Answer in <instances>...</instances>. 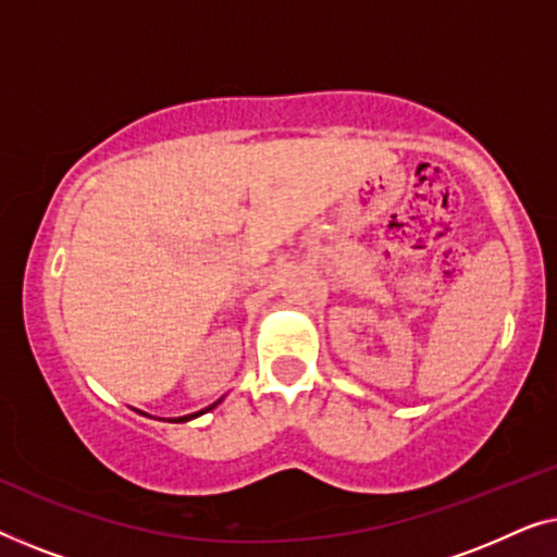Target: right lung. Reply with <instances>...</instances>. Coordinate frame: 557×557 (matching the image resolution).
Masks as SVG:
<instances>
[{"label":"right lung","instance_id":"add662e5","mask_svg":"<svg viewBox=\"0 0 557 557\" xmlns=\"http://www.w3.org/2000/svg\"><path fill=\"white\" fill-rule=\"evenodd\" d=\"M218 403H212L210 408H205V410H200V413H189V416H182V418H170V423H185V421H193V418H197V416H202V413H208V410H212L215 408Z\"/></svg>","mask_w":557,"mask_h":557}]
</instances>
